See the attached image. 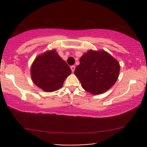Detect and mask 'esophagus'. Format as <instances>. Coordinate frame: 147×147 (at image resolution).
<instances>
[{
  "mask_svg": "<svg viewBox=\"0 0 147 147\" xmlns=\"http://www.w3.org/2000/svg\"><path fill=\"white\" fill-rule=\"evenodd\" d=\"M70 69H71L72 72H73L74 71H75V65H72V66H70Z\"/></svg>",
  "mask_w": 147,
  "mask_h": 147,
  "instance_id": "34e87169",
  "label": "esophagus"
}]
</instances>
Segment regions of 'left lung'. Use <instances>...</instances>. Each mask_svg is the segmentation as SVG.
I'll return each instance as SVG.
<instances>
[{
	"instance_id": "8db88e82",
	"label": "left lung",
	"mask_w": 147,
	"mask_h": 147,
	"mask_svg": "<svg viewBox=\"0 0 147 147\" xmlns=\"http://www.w3.org/2000/svg\"><path fill=\"white\" fill-rule=\"evenodd\" d=\"M119 72V64L105 51L89 50L80 58L75 75L85 90L93 95L103 93L115 83Z\"/></svg>"
}]
</instances>
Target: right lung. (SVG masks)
<instances>
[{
	"instance_id": "add662e5",
	"label": "right lung",
	"mask_w": 147,
	"mask_h": 147,
	"mask_svg": "<svg viewBox=\"0 0 147 147\" xmlns=\"http://www.w3.org/2000/svg\"><path fill=\"white\" fill-rule=\"evenodd\" d=\"M71 70L55 50L45 52L35 59L31 68L33 82L46 92L60 89Z\"/></svg>"
}]
</instances>
